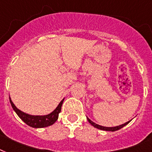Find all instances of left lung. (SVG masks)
I'll return each mask as SVG.
<instances>
[{
  "label": "left lung",
  "instance_id": "obj_1",
  "mask_svg": "<svg viewBox=\"0 0 152 152\" xmlns=\"http://www.w3.org/2000/svg\"><path fill=\"white\" fill-rule=\"evenodd\" d=\"M87 120H88V121H89L90 124H92L93 126L94 127V128H97V129H101V130H104V131H110V132H115V131H117V130H119V129H122L123 127L125 126V125H127V124H129V122L131 121H128V122H126V123H124V124H121V125H119V126H116V127H104V126H102V125H99V124H95L94 122H93L91 120H89L88 117H87Z\"/></svg>",
  "mask_w": 152,
  "mask_h": 152
}]
</instances>
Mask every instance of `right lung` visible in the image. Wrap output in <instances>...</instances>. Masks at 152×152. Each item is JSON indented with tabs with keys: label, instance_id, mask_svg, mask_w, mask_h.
<instances>
[{
	"label": "right lung",
	"instance_id": "obj_1",
	"mask_svg": "<svg viewBox=\"0 0 152 152\" xmlns=\"http://www.w3.org/2000/svg\"><path fill=\"white\" fill-rule=\"evenodd\" d=\"M9 100H10V103H11L12 109H13L14 111L16 112V113L18 115L19 117L25 124H28V126L37 129V128H44V127L50 126L57 121L58 114L61 112V108H62V104L63 103L64 98L60 102L58 105L56 107V109L54 111L48 114V115H44V116H34V115L25 113L20 111V109L16 108V105L13 104V102H12L10 97H9Z\"/></svg>",
	"mask_w": 152,
	"mask_h": 152
}]
</instances>
